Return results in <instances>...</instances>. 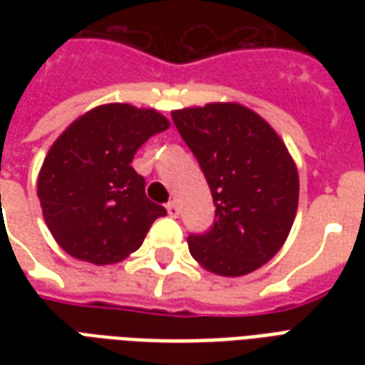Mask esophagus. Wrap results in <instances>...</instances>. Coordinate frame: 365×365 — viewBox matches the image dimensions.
Returning <instances> with one entry per match:
<instances>
[{"mask_svg": "<svg viewBox=\"0 0 365 365\" xmlns=\"http://www.w3.org/2000/svg\"><path fill=\"white\" fill-rule=\"evenodd\" d=\"M166 209H168V215H170V217H178V215H180V207H178V203H175V201H170V203L166 205Z\"/></svg>", "mask_w": 365, "mask_h": 365, "instance_id": "obj_1", "label": "esophagus"}]
</instances>
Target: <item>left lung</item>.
I'll list each match as a JSON object with an SVG mask.
<instances>
[{
	"instance_id": "1",
	"label": "left lung",
	"mask_w": 365,
	"mask_h": 365,
	"mask_svg": "<svg viewBox=\"0 0 365 365\" xmlns=\"http://www.w3.org/2000/svg\"><path fill=\"white\" fill-rule=\"evenodd\" d=\"M172 119L217 207L211 230L187 238L193 260L225 277L262 268L279 252L297 213L299 174L285 143L235 101L175 109Z\"/></svg>"
}]
</instances>
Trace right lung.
I'll return each mask as SVG.
<instances>
[{
	"label": "right lung",
	"mask_w": 365,
	"mask_h": 365,
	"mask_svg": "<svg viewBox=\"0 0 365 365\" xmlns=\"http://www.w3.org/2000/svg\"><path fill=\"white\" fill-rule=\"evenodd\" d=\"M168 127L170 120L156 109L107 103L83 113L54 140L38 172L36 195L64 252L107 266L140 248L166 209L146 197L144 178L130 162Z\"/></svg>",
	"instance_id": "right-lung-1"
}]
</instances>
